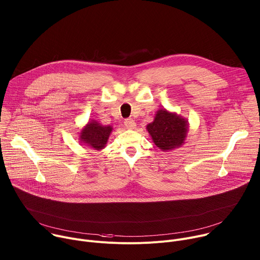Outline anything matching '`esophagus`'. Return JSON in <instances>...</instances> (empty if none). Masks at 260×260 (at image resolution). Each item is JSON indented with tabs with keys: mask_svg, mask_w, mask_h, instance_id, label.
Returning a JSON list of instances; mask_svg holds the SVG:
<instances>
[{
	"mask_svg": "<svg viewBox=\"0 0 260 260\" xmlns=\"http://www.w3.org/2000/svg\"><path fill=\"white\" fill-rule=\"evenodd\" d=\"M124 125H125V127L128 128V129H134V128H136V122H135V120L132 119V118L125 119V120H124Z\"/></svg>",
	"mask_w": 260,
	"mask_h": 260,
	"instance_id": "esophagus-1",
	"label": "esophagus"
}]
</instances>
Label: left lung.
<instances>
[{"label":"left lung","instance_id":"1","mask_svg":"<svg viewBox=\"0 0 260 260\" xmlns=\"http://www.w3.org/2000/svg\"><path fill=\"white\" fill-rule=\"evenodd\" d=\"M146 128L159 149L169 151L184 143L188 132V123L186 119L176 113L160 109L156 112L153 122L148 124Z\"/></svg>","mask_w":260,"mask_h":260}]
</instances>
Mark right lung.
<instances>
[{
    "label": "right lung",
    "mask_w": 260,
    "mask_h": 260,
    "mask_svg": "<svg viewBox=\"0 0 260 260\" xmlns=\"http://www.w3.org/2000/svg\"><path fill=\"white\" fill-rule=\"evenodd\" d=\"M112 129V126L102 125L98 121L91 120L81 131L79 139L83 145L94 150H102L105 148Z\"/></svg>",
    "instance_id": "right-lung-1"
}]
</instances>
